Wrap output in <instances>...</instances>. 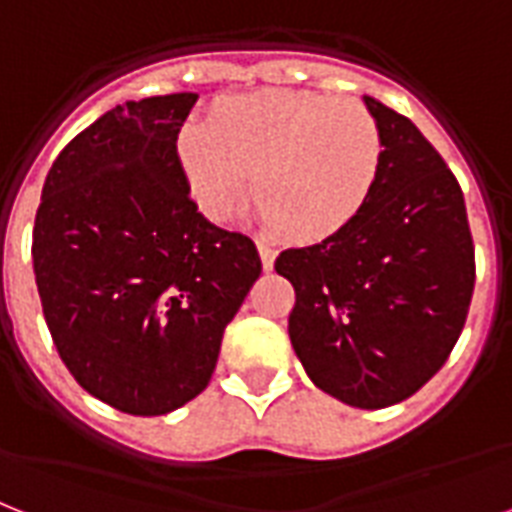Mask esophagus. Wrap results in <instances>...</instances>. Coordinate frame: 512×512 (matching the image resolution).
Returning <instances> with one entry per match:
<instances>
[{
  "label": "esophagus",
  "mask_w": 512,
  "mask_h": 512,
  "mask_svg": "<svg viewBox=\"0 0 512 512\" xmlns=\"http://www.w3.org/2000/svg\"><path fill=\"white\" fill-rule=\"evenodd\" d=\"M256 245H259V256H261V264H264V269H272V264H275V243H269V240H256Z\"/></svg>",
  "instance_id": "obj_1"
}]
</instances>
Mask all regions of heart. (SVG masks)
<instances>
[{"label":"heart","instance_id":"obj_1","mask_svg":"<svg viewBox=\"0 0 512 512\" xmlns=\"http://www.w3.org/2000/svg\"><path fill=\"white\" fill-rule=\"evenodd\" d=\"M189 192L227 219L248 192L261 219L291 240H323L371 200L384 165L379 122L358 101L261 90L221 104L211 128L186 122L176 138Z\"/></svg>","mask_w":512,"mask_h":512}]
</instances>
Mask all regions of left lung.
<instances>
[{
	"label": "left lung",
	"instance_id": "left-lung-1",
	"mask_svg": "<svg viewBox=\"0 0 512 512\" xmlns=\"http://www.w3.org/2000/svg\"><path fill=\"white\" fill-rule=\"evenodd\" d=\"M384 136L371 200L326 240L288 248V334L320 390L347 406L411 398L449 360L475 288V245L457 176L414 122L366 98Z\"/></svg>",
	"mask_w": 512,
	"mask_h": 512
}]
</instances>
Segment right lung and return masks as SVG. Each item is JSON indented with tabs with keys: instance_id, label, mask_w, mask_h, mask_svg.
<instances>
[{
	"instance_id": "right-lung-1",
	"label": "right lung",
	"mask_w": 512,
	"mask_h": 512,
	"mask_svg": "<svg viewBox=\"0 0 512 512\" xmlns=\"http://www.w3.org/2000/svg\"><path fill=\"white\" fill-rule=\"evenodd\" d=\"M194 93L128 101L63 146L42 186L31 259L71 376L133 417L197 398L261 275L256 245L197 213L176 138Z\"/></svg>"
}]
</instances>
